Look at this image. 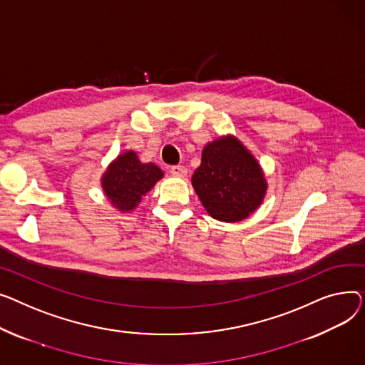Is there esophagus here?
<instances>
[{
  "label": "esophagus",
  "instance_id": "esophagus-1",
  "mask_svg": "<svg viewBox=\"0 0 365 365\" xmlns=\"http://www.w3.org/2000/svg\"><path fill=\"white\" fill-rule=\"evenodd\" d=\"M170 174H173L174 177H180V178H184L187 175V168L185 166H181V165H177V166H170Z\"/></svg>",
  "mask_w": 365,
  "mask_h": 365
}]
</instances>
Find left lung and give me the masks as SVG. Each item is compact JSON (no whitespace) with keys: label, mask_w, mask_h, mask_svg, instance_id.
Returning a JSON list of instances; mask_svg holds the SVG:
<instances>
[{"label":"left lung","mask_w":365,"mask_h":365,"mask_svg":"<svg viewBox=\"0 0 365 365\" xmlns=\"http://www.w3.org/2000/svg\"><path fill=\"white\" fill-rule=\"evenodd\" d=\"M191 182L209 215L224 222L249 217L261 205L267 190L258 162L234 137L203 148L202 163Z\"/></svg>","instance_id":"8db88e82"}]
</instances>
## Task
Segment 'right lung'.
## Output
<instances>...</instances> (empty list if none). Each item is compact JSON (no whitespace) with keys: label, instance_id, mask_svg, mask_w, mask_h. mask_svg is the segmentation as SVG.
<instances>
[{"label":"right lung","instance_id":"1","mask_svg":"<svg viewBox=\"0 0 365 365\" xmlns=\"http://www.w3.org/2000/svg\"><path fill=\"white\" fill-rule=\"evenodd\" d=\"M162 177V170L156 165L141 163L134 152H128L106 170L103 190L119 210L128 212Z\"/></svg>","mask_w":365,"mask_h":365}]
</instances>
